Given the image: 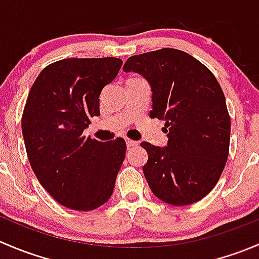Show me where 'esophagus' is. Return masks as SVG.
I'll list each match as a JSON object with an SVG mask.
<instances>
[{
  "label": "esophagus",
  "mask_w": 259,
  "mask_h": 259,
  "mask_svg": "<svg viewBox=\"0 0 259 259\" xmlns=\"http://www.w3.org/2000/svg\"><path fill=\"white\" fill-rule=\"evenodd\" d=\"M139 143L138 142H134V140H130V139H126V146L127 148H133V146H137Z\"/></svg>",
  "instance_id": "1"
}]
</instances>
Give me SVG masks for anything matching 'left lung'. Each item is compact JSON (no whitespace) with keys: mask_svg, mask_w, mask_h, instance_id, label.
Segmentation results:
<instances>
[{"mask_svg":"<svg viewBox=\"0 0 259 259\" xmlns=\"http://www.w3.org/2000/svg\"><path fill=\"white\" fill-rule=\"evenodd\" d=\"M122 70L148 81L150 117L165 121L168 133L165 146L140 144L148 153L149 188L168 204L198 202L215 187L228 159L231 117L221 85L202 62L176 49L135 55Z\"/></svg>","mask_w":259,"mask_h":259,"instance_id":"left-lung-1","label":"left lung"}]
</instances>
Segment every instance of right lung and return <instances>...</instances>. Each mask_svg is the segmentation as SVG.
<instances>
[{"mask_svg":"<svg viewBox=\"0 0 259 259\" xmlns=\"http://www.w3.org/2000/svg\"><path fill=\"white\" fill-rule=\"evenodd\" d=\"M116 57L66 59L40 72L26 100L22 135L36 178L70 209L93 210L110 199L126 144L82 137L100 115V94L120 71Z\"/></svg>","mask_w":259,"mask_h":259,"instance_id":"1","label":"right lung"}]
</instances>
